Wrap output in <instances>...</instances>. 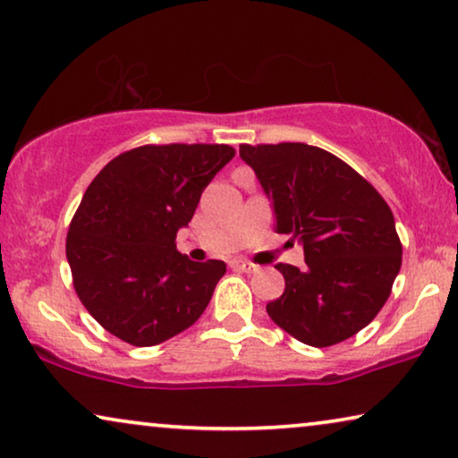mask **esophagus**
I'll return each mask as SVG.
<instances>
[{
    "instance_id": "1",
    "label": "esophagus",
    "mask_w": 458,
    "mask_h": 458,
    "mask_svg": "<svg viewBox=\"0 0 458 458\" xmlns=\"http://www.w3.org/2000/svg\"><path fill=\"white\" fill-rule=\"evenodd\" d=\"M232 267L234 269H241V272H244V274H255V272H259V267L255 266V263H250V261H247V259H234L230 263Z\"/></svg>"
}]
</instances>
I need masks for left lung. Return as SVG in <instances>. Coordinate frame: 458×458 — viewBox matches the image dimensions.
I'll return each instance as SVG.
<instances>
[{
	"label": "left lung",
	"instance_id": "left-lung-1",
	"mask_svg": "<svg viewBox=\"0 0 458 458\" xmlns=\"http://www.w3.org/2000/svg\"><path fill=\"white\" fill-rule=\"evenodd\" d=\"M276 217L299 236L305 267L278 263L284 294L267 302L276 326L309 346L355 336L388 301L403 247L382 195L349 164L305 143L241 145Z\"/></svg>",
	"mask_w": 458,
	"mask_h": 458
}]
</instances>
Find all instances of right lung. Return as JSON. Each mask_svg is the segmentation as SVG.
<instances>
[{
	"label": "right lung",
	"mask_w": 458,
	"mask_h": 458,
	"mask_svg": "<svg viewBox=\"0 0 458 458\" xmlns=\"http://www.w3.org/2000/svg\"><path fill=\"white\" fill-rule=\"evenodd\" d=\"M234 157L228 145H145L89 184L66 238L82 305L109 334L156 346L201 318L226 263L176 250L199 199Z\"/></svg>",
	"instance_id": "obj_1"
}]
</instances>
